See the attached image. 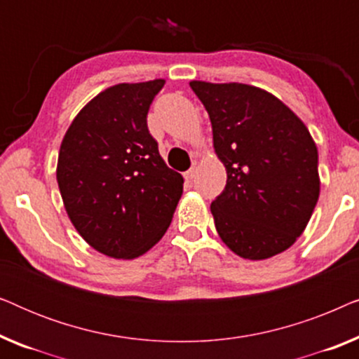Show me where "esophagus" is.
Wrapping results in <instances>:
<instances>
[{"label": "esophagus", "instance_id": "34e87169", "mask_svg": "<svg viewBox=\"0 0 359 359\" xmlns=\"http://www.w3.org/2000/svg\"><path fill=\"white\" fill-rule=\"evenodd\" d=\"M196 175H198V168H196V166H193V168H189L184 173V180L186 181H193L196 178Z\"/></svg>", "mask_w": 359, "mask_h": 359}]
</instances>
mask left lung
I'll return each mask as SVG.
<instances>
[{"mask_svg":"<svg viewBox=\"0 0 359 359\" xmlns=\"http://www.w3.org/2000/svg\"><path fill=\"white\" fill-rule=\"evenodd\" d=\"M212 124L227 184L210 204L219 237L245 259L284 252L307 227L320 193L306 124L271 93L243 83L191 81Z\"/></svg>","mask_w":359,"mask_h":359,"instance_id":"left-lung-1","label":"left lung"}]
</instances>
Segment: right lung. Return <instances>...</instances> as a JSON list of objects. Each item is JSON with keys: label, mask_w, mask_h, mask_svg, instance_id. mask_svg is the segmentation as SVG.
Instances as JSON below:
<instances>
[{"label": "right lung", "mask_w": 359, "mask_h": 359, "mask_svg": "<svg viewBox=\"0 0 359 359\" xmlns=\"http://www.w3.org/2000/svg\"><path fill=\"white\" fill-rule=\"evenodd\" d=\"M165 80L119 83L68 127L57 163L63 205L83 240L116 259L149 252L170 227L183 176L166 166L147 127Z\"/></svg>", "instance_id": "add662e5"}]
</instances>
